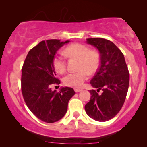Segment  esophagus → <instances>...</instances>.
Listing matches in <instances>:
<instances>
[{"label": "esophagus", "mask_w": 147, "mask_h": 147, "mask_svg": "<svg viewBox=\"0 0 147 147\" xmlns=\"http://www.w3.org/2000/svg\"><path fill=\"white\" fill-rule=\"evenodd\" d=\"M75 91L76 92H80V91H82V90H81V89H79V88H75Z\"/></svg>", "instance_id": "obj_1"}]
</instances>
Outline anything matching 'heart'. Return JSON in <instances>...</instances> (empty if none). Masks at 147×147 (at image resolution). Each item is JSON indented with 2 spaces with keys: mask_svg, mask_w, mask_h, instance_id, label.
Instances as JSON below:
<instances>
[{
  "mask_svg": "<svg viewBox=\"0 0 147 147\" xmlns=\"http://www.w3.org/2000/svg\"><path fill=\"white\" fill-rule=\"evenodd\" d=\"M64 54L70 58L79 59L78 70L77 72H70L64 77L63 83L68 86L79 88L82 87L87 80L88 74L92 75L99 68V55L96 50H89L86 45L81 43H72L64 50ZM53 66L59 74L66 71V62L63 57L57 55L53 59Z\"/></svg>",
  "mask_w": 147,
  "mask_h": 147,
  "instance_id": "obj_1",
  "label": "heart"
}]
</instances>
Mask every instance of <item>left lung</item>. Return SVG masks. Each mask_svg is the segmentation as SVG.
Segmentation results:
<instances>
[{
    "instance_id": "obj_1",
    "label": "left lung",
    "mask_w": 147,
    "mask_h": 147,
    "mask_svg": "<svg viewBox=\"0 0 147 147\" xmlns=\"http://www.w3.org/2000/svg\"><path fill=\"white\" fill-rule=\"evenodd\" d=\"M87 43L98 49L100 64L90 80L95 89L90 90L91 98L85 111L95 120L106 122L119 112L125 102L129 72L124 55L113 42L103 38H89Z\"/></svg>"
}]
</instances>
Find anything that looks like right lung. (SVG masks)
I'll return each mask as SVG.
<instances>
[{
  "label": "right lung",
  "mask_w": 147,
  "mask_h": 147,
  "mask_svg": "<svg viewBox=\"0 0 147 147\" xmlns=\"http://www.w3.org/2000/svg\"><path fill=\"white\" fill-rule=\"evenodd\" d=\"M58 39L42 41L32 48L25 58L21 75L23 99L32 113L47 123H53L63 117L70 98L75 94L72 88L52 91V84L59 85L53 59L57 50L65 43Z\"/></svg>",
  "instance_id": "obj_1"
}]
</instances>
